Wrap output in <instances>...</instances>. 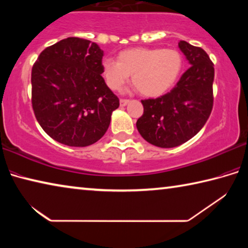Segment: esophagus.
<instances>
[{"instance_id":"34e87169","label":"esophagus","mask_w":248,"mask_h":248,"mask_svg":"<svg viewBox=\"0 0 248 248\" xmlns=\"http://www.w3.org/2000/svg\"><path fill=\"white\" fill-rule=\"evenodd\" d=\"M130 100L129 99H120V106L124 107V106H127L129 104Z\"/></svg>"}]
</instances>
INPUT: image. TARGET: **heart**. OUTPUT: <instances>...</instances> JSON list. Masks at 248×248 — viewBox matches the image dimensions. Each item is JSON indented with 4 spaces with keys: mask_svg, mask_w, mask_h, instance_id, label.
<instances>
[{
    "mask_svg": "<svg viewBox=\"0 0 248 248\" xmlns=\"http://www.w3.org/2000/svg\"><path fill=\"white\" fill-rule=\"evenodd\" d=\"M184 59L176 49L136 47L123 50L114 59L102 62V74L111 91H119L131 82L141 95L158 97L167 93L182 74Z\"/></svg>",
    "mask_w": 248,
    "mask_h": 248,
    "instance_id": "obj_1",
    "label": "heart"
}]
</instances>
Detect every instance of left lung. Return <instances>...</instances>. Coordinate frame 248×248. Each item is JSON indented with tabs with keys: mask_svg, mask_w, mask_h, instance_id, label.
<instances>
[{
	"mask_svg": "<svg viewBox=\"0 0 248 248\" xmlns=\"http://www.w3.org/2000/svg\"><path fill=\"white\" fill-rule=\"evenodd\" d=\"M178 47L190 68L170 93L142 100L143 115L137 121L142 138L158 148H175L190 140L207 123L213 106L215 68L207 52L184 40Z\"/></svg>",
	"mask_w": 248,
	"mask_h": 248,
	"instance_id": "8db88e82",
	"label": "left lung"
}]
</instances>
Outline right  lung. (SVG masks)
Instances as JSON below:
<instances>
[{
  "label": "right lung",
  "instance_id": "add662e5",
  "mask_svg": "<svg viewBox=\"0 0 248 248\" xmlns=\"http://www.w3.org/2000/svg\"><path fill=\"white\" fill-rule=\"evenodd\" d=\"M103 56L97 44L77 37L39 54L31 70L32 109L53 140L83 148L106 133L119 99L102 77Z\"/></svg>",
  "mask_w": 248,
  "mask_h": 248
}]
</instances>
